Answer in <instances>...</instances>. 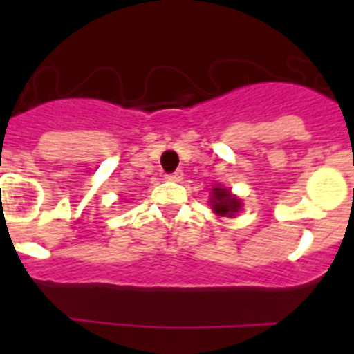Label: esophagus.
Segmentation results:
<instances>
[{
	"label": "esophagus",
	"mask_w": 354,
	"mask_h": 354,
	"mask_svg": "<svg viewBox=\"0 0 354 354\" xmlns=\"http://www.w3.org/2000/svg\"><path fill=\"white\" fill-rule=\"evenodd\" d=\"M183 177H184L183 170H177V171H174V174L167 175V179L171 180V183H180V180H183Z\"/></svg>",
	"instance_id": "1"
}]
</instances>
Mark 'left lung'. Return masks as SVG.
<instances>
[{
	"instance_id": "obj_1",
	"label": "left lung",
	"mask_w": 354,
	"mask_h": 354,
	"mask_svg": "<svg viewBox=\"0 0 354 354\" xmlns=\"http://www.w3.org/2000/svg\"><path fill=\"white\" fill-rule=\"evenodd\" d=\"M211 205L212 212H216L218 216L232 218V216H236V212H239L241 200L234 196L228 189H225V187L214 186L211 189Z\"/></svg>"
}]
</instances>
